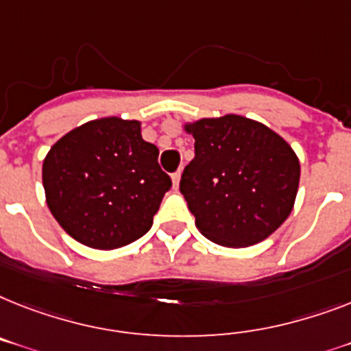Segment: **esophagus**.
<instances>
[{
  "mask_svg": "<svg viewBox=\"0 0 351 351\" xmlns=\"http://www.w3.org/2000/svg\"><path fill=\"white\" fill-rule=\"evenodd\" d=\"M179 181H181V172H176V173H172V184H173V190H178V186H179Z\"/></svg>",
  "mask_w": 351,
  "mask_h": 351,
  "instance_id": "34e87169",
  "label": "esophagus"
}]
</instances>
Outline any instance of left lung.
<instances>
[{
	"label": "left lung",
	"mask_w": 351,
	"mask_h": 351,
	"mask_svg": "<svg viewBox=\"0 0 351 351\" xmlns=\"http://www.w3.org/2000/svg\"><path fill=\"white\" fill-rule=\"evenodd\" d=\"M195 158L179 190L197 230L224 247L265 240L287 221L296 201L300 161L282 136L239 114L186 123Z\"/></svg>",
	"instance_id": "1"
}]
</instances>
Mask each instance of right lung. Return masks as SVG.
Masks as SVG:
<instances>
[{
  "instance_id": "right-lung-1",
  "label": "right lung",
  "mask_w": 351,
  "mask_h": 351,
  "mask_svg": "<svg viewBox=\"0 0 351 351\" xmlns=\"http://www.w3.org/2000/svg\"><path fill=\"white\" fill-rule=\"evenodd\" d=\"M138 120H93L46 154V204L60 228L93 249H117L150 230L172 181Z\"/></svg>"
}]
</instances>
